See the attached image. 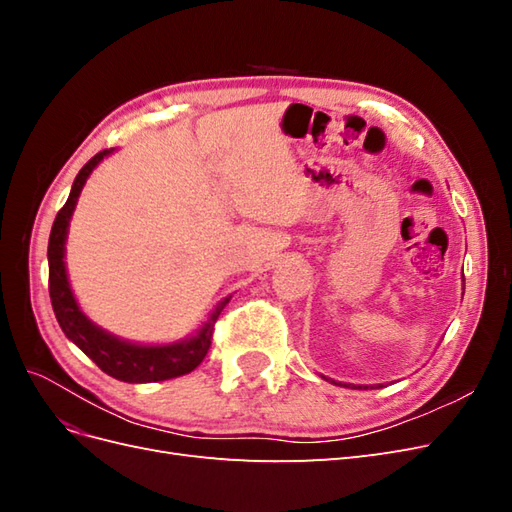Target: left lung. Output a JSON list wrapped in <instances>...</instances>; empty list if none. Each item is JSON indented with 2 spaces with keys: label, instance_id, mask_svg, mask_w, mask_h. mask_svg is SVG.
<instances>
[{
  "label": "left lung",
  "instance_id": "left-lung-1",
  "mask_svg": "<svg viewBox=\"0 0 512 512\" xmlns=\"http://www.w3.org/2000/svg\"><path fill=\"white\" fill-rule=\"evenodd\" d=\"M339 386H342V384H339ZM344 386H350V384H344ZM354 389H367V386H354Z\"/></svg>",
  "mask_w": 512,
  "mask_h": 512
}]
</instances>
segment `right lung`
I'll return each mask as SVG.
<instances>
[{"label":"right lung","mask_w":512,"mask_h":512,"mask_svg":"<svg viewBox=\"0 0 512 512\" xmlns=\"http://www.w3.org/2000/svg\"><path fill=\"white\" fill-rule=\"evenodd\" d=\"M111 151L113 149H104L96 153V156L79 170V175H76L72 183L66 205L59 209L53 222L49 237V294L55 318L61 331L66 333V337L72 339V342L79 346L104 374L113 376L121 382H160L190 374V371L203 363L207 356L211 348L215 320L222 314L228 299H224L215 307V312L205 322V327L198 331L196 337L188 339V342L170 346H136L130 342H121V339L108 335L106 331L96 327L94 322L87 320L79 305H76L74 294L70 290L64 265V243L68 235V224L72 218L76 198H79L89 173Z\"/></svg>","instance_id":"right-lung-1"}]
</instances>
